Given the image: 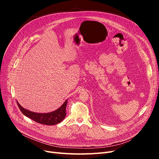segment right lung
I'll list each match as a JSON object with an SVG mask.
<instances>
[{
    "label": "right lung",
    "instance_id": "1",
    "mask_svg": "<svg viewBox=\"0 0 159 159\" xmlns=\"http://www.w3.org/2000/svg\"><path fill=\"white\" fill-rule=\"evenodd\" d=\"M16 102L19 109H20L22 113L25 116L40 124L47 125H54L60 123L61 121H63L66 115V108L68 99H66V102L58 109H57L52 112L46 113L31 111L22 107L18 102Z\"/></svg>",
    "mask_w": 159,
    "mask_h": 159
}]
</instances>
